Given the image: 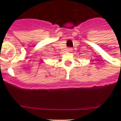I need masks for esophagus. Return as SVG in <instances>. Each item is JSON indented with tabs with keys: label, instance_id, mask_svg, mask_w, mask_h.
<instances>
[{
	"label": "esophagus",
	"instance_id": "obj_1",
	"mask_svg": "<svg viewBox=\"0 0 121 121\" xmlns=\"http://www.w3.org/2000/svg\"><path fill=\"white\" fill-rule=\"evenodd\" d=\"M68 51H69V52H72V51H73V49H72V48H68Z\"/></svg>",
	"mask_w": 121,
	"mask_h": 121
}]
</instances>
